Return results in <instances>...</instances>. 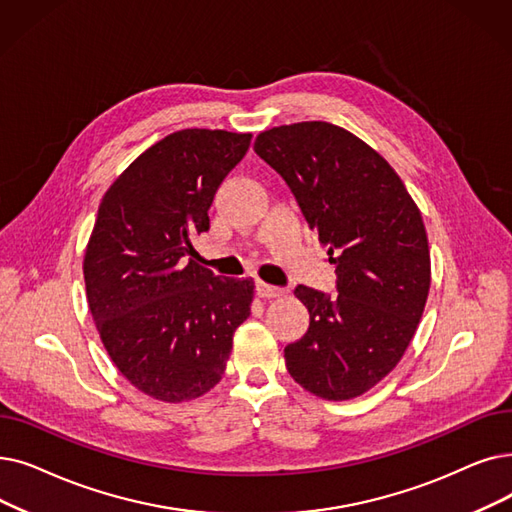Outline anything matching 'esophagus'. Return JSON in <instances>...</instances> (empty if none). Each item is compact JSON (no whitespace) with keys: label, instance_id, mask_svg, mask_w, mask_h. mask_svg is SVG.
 I'll return each instance as SVG.
<instances>
[{"label":"esophagus","instance_id":"1","mask_svg":"<svg viewBox=\"0 0 512 512\" xmlns=\"http://www.w3.org/2000/svg\"><path fill=\"white\" fill-rule=\"evenodd\" d=\"M282 288L278 286H272V284H265V282H257V295L261 299H276V297H282Z\"/></svg>","mask_w":512,"mask_h":512}]
</instances>
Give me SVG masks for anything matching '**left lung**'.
Returning <instances> with one entry per match:
<instances>
[{
    "label": "left lung",
    "mask_w": 512,
    "mask_h": 512,
    "mask_svg": "<svg viewBox=\"0 0 512 512\" xmlns=\"http://www.w3.org/2000/svg\"><path fill=\"white\" fill-rule=\"evenodd\" d=\"M253 148L282 175L337 265L339 295L295 288L309 328L284 347L286 368L328 402L358 397L402 360L425 311L431 255L422 215L395 169L339 125L272 127Z\"/></svg>",
    "instance_id": "left-lung-1"
}]
</instances>
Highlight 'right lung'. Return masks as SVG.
<instances>
[{
  "mask_svg": "<svg viewBox=\"0 0 512 512\" xmlns=\"http://www.w3.org/2000/svg\"><path fill=\"white\" fill-rule=\"evenodd\" d=\"M251 133L182 129L144 150L106 190L85 247L87 305L125 379L167 404L211 391L236 328L251 316V278H219L188 259L209 230L219 184Z\"/></svg>",
  "mask_w": 512,
  "mask_h": 512,
  "instance_id": "right-lung-1",
  "label": "right lung"
}]
</instances>
